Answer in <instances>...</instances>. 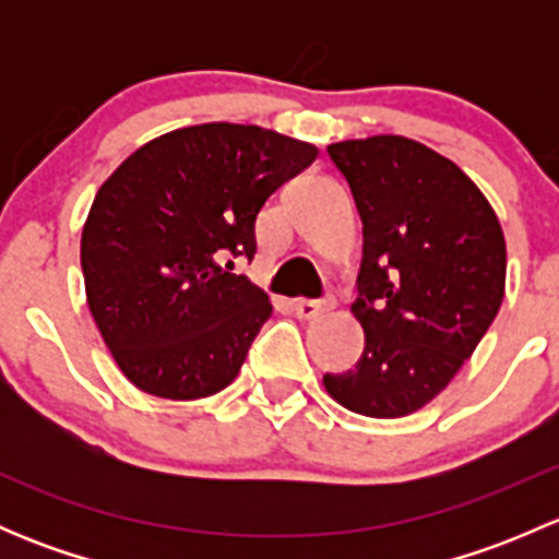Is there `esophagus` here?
<instances>
[{
    "label": "esophagus",
    "instance_id": "34e87169",
    "mask_svg": "<svg viewBox=\"0 0 559 559\" xmlns=\"http://www.w3.org/2000/svg\"><path fill=\"white\" fill-rule=\"evenodd\" d=\"M332 308H335V297L326 295L321 297V300H297L295 311L300 319H319V316L330 313Z\"/></svg>",
    "mask_w": 559,
    "mask_h": 559
}]
</instances>
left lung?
Returning a JSON list of instances; mask_svg holds the SVG:
<instances>
[{
    "label": "left lung",
    "instance_id": "left-lung-1",
    "mask_svg": "<svg viewBox=\"0 0 559 559\" xmlns=\"http://www.w3.org/2000/svg\"><path fill=\"white\" fill-rule=\"evenodd\" d=\"M362 218L365 330L354 370L326 373L354 414L397 419L447 389L500 311L506 240L478 186L447 156L400 134L326 148Z\"/></svg>",
    "mask_w": 559,
    "mask_h": 559
}]
</instances>
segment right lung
Returning a JSON list of instances; mask_svg holds the SVG:
<instances>
[{
  "mask_svg": "<svg viewBox=\"0 0 559 559\" xmlns=\"http://www.w3.org/2000/svg\"><path fill=\"white\" fill-rule=\"evenodd\" d=\"M319 148L251 123L175 129L99 186L81 238L88 308L121 373L165 400L222 392L273 313L235 259Z\"/></svg>",
  "mask_w": 559,
  "mask_h": 559,
  "instance_id": "right-lung-1",
  "label": "right lung"
}]
</instances>
